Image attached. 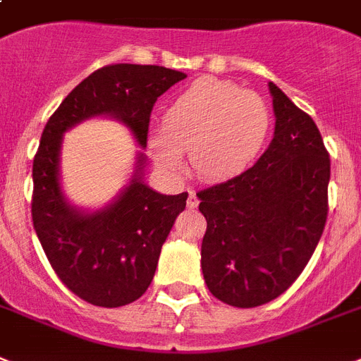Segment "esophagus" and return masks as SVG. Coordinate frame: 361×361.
I'll return each instance as SVG.
<instances>
[{"mask_svg":"<svg viewBox=\"0 0 361 361\" xmlns=\"http://www.w3.org/2000/svg\"><path fill=\"white\" fill-rule=\"evenodd\" d=\"M198 196H196V192H192V190H190L189 192V198H187V207H189V209H195L196 206H198Z\"/></svg>","mask_w":361,"mask_h":361,"instance_id":"obj_1","label":"esophagus"}]
</instances>
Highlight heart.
I'll list each match as a JSON object with an SVG mask.
<instances>
[{"label":"heart","mask_w":361,"mask_h":361,"mask_svg":"<svg viewBox=\"0 0 361 361\" xmlns=\"http://www.w3.org/2000/svg\"><path fill=\"white\" fill-rule=\"evenodd\" d=\"M269 128L271 114L259 96L231 81L202 78L169 104L161 131L150 137V150L169 174H180L183 152H189L200 178L230 180L256 161Z\"/></svg>","instance_id":"obj_1"}]
</instances>
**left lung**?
Here are the masks:
<instances>
[{
    "label": "left lung",
    "mask_w": 361,
    "mask_h": 361,
    "mask_svg": "<svg viewBox=\"0 0 361 361\" xmlns=\"http://www.w3.org/2000/svg\"><path fill=\"white\" fill-rule=\"evenodd\" d=\"M274 137L243 174L196 196L207 230L202 272L213 297L235 307L271 302L300 276L323 235L330 155L312 116L274 83Z\"/></svg>",
    "instance_id": "1"
}]
</instances>
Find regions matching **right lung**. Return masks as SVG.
Wrapping results in <instances>:
<instances>
[{
	"mask_svg": "<svg viewBox=\"0 0 361 361\" xmlns=\"http://www.w3.org/2000/svg\"><path fill=\"white\" fill-rule=\"evenodd\" d=\"M187 75L154 64H109L70 92L49 116L33 159L31 215L37 237L59 280L85 302L118 307L145 295L161 247L185 209L187 192L159 195L142 181L145 155L113 204L99 211L70 206L59 183L63 133L92 116L124 122L146 148L154 104Z\"/></svg>",
	"mask_w": 361,
	"mask_h": 361,
	"instance_id": "add662e5",
	"label": "right lung"
}]
</instances>
